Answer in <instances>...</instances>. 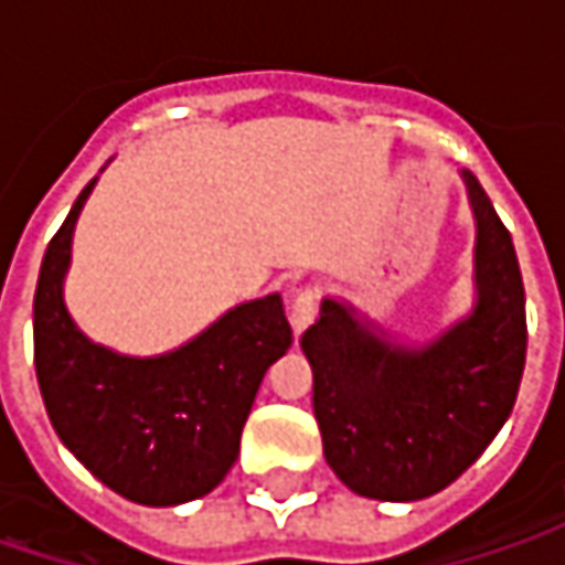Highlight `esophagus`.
Masks as SVG:
<instances>
[{"mask_svg":"<svg viewBox=\"0 0 565 565\" xmlns=\"http://www.w3.org/2000/svg\"><path fill=\"white\" fill-rule=\"evenodd\" d=\"M320 298H323V292H320V286H315V282L301 286V289L292 295V327H295V333H301V330H305V327H308V323L315 320Z\"/></svg>","mask_w":565,"mask_h":565,"instance_id":"34e87169","label":"esophagus"}]
</instances>
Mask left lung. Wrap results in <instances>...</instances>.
I'll return each mask as SVG.
<instances>
[{
	"mask_svg": "<svg viewBox=\"0 0 565 565\" xmlns=\"http://www.w3.org/2000/svg\"><path fill=\"white\" fill-rule=\"evenodd\" d=\"M478 216L475 315L424 352L371 337L323 301L301 349L315 371L323 456L342 484L374 500L449 488L510 418L525 367V289L510 228L466 172Z\"/></svg>",
	"mask_w": 565,
	"mask_h": 565,
	"instance_id": "obj_1",
	"label": "left lung"
}]
</instances>
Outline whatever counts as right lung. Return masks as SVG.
I'll list each match as a JSON object with an SVG mask.
<instances>
[{
  "mask_svg": "<svg viewBox=\"0 0 565 565\" xmlns=\"http://www.w3.org/2000/svg\"><path fill=\"white\" fill-rule=\"evenodd\" d=\"M94 182L58 226L33 295V367L58 440L106 488L175 507L216 488L273 361L292 345L282 298L267 295L160 359H121L81 337L62 305L72 228Z\"/></svg>",
  "mask_w": 565,
  "mask_h": 565,
  "instance_id": "right-lung-1",
  "label": "right lung"
}]
</instances>
